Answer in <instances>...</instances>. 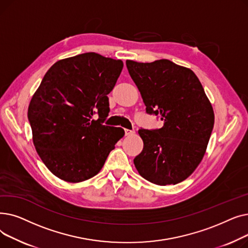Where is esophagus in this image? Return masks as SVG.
Segmentation results:
<instances>
[{"instance_id":"obj_1","label":"esophagus","mask_w":248,"mask_h":248,"mask_svg":"<svg viewBox=\"0 0 248 248\" xmlns=\"http://www.w3.org/2000/svg\"><path fill=\"white\" fill-rule=\"evenodd\" d=\"M125 136H132L135 134V131H131V129H124Z\"/></svg>"}]
</instances>
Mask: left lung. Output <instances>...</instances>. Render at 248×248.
<instances>
[{
    "label": "left lung",
    "instance_id": "obj_1",
    "mask_svg": "<svg viewBox=\"0 0 248 248\" xmlns=\"http://www.w3.org/2000/svg\"><path fill=\"white\" fill-rule=\"evenodd\" d=\"M125 64L147 112L160 114L164 123L159 129H140L144 149L134 164L151 183L178 184L196 170L206 153L214 125L211 102L187 67L168 59Z\"/></svg>",
    "mask_w": 248,
    "mask_h": 248
}]
</instances>
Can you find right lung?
I'll return each instance as SVG.
<instances>
[{"mask_svg": "<svg viewBox=\"0 0 248 248\" xmlns=\"http://www.w3.org/2000/svg\"><path fill=\"white\" fill-rule=\"evenodd\" d=\"M123 67L122 60L88 52L57 61L44 75L28 120L39 157L59 179L79 183L94 177L124 136L122 127L102 124ZM95 112L99 119L93 120Z\"/></svg>", "mask_w": 248, "mask_h": 248, "instance_id": "add662e5", "label": "right lung"}]
</instances>
